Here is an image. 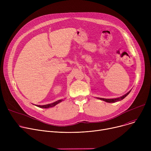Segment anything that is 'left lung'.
Segmentation results:
<instances>
[{
  "label": "left lung",
  "instance_id": "obj_1",
  "mask_svg": "<svg viewBox=\"0 0 151 151\" xmlns=\"http://www.w3.org/2000/svg\"><path fill=\"white\" fill-rule=\"evenodd\" d=\"M130 91H130L129 92H127L126 94L124 95L123 96L120 97H119V98L111 99H103V98H97V99H100V100H104V101H106V102H108V103H114V102H116V101H121V100H122V99H124L125 97H127V96H128V95L129 94V93L130 92Z\"/></svg>",
  "mask_w": 151,
  "mask_h": 151
}]
</instances>
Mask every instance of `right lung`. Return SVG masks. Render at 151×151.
I'll return each instance as SVG.
<instances>
[{
	"label": "right lung",
	"mask_w": 151,
	"mask_h": 151,
	"mask_svg": "<svg viewBox=\"0 0 151 151\" xmlns=\"http://www.w3.org/2000/svg\"><path fill=\"white\" fill-rule=\"evenodd\" d=\"M63 100H59L56 101H55L54 103H52V104H47V105H36L37 106L39 107V108H51V107H53L54 106H55L56 105H58V104H59L60 102H61Z\"/></svg>",
	"instance_id": "1"
}]
</instances>
